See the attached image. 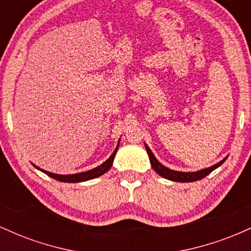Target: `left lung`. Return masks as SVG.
Segmentation results:
<instances>
[{
	"instance_id": "8db88e82",
	"label": "left lung",
	"mask_w": 251,
	"mask_h": 251,
	"mask_svg": "<svg viewBox=\"0 0 251 251\" xmlns=\"http://www.w3.org/2000/svg\"><path fill=\"white\" fill-rule=\"evenodd\" d=\"M145 148H146V152H148L149 158H150V163H151L152 169L157 172L158 175L162 176L163 178H166L169 180H174V181H180V183H189V181H196V180H200L201 178L206 177L209 174H211L215 169H217L218 166H221L222 164L226 162V157L224 158L223 160H221L220 163L215 164V165L210 166V168L200 170V171H196V172H181V171H175V170H171L166 166H164L163 164H160L158 162L157 158L154 157V154L152 153V151L150 150V148L145 144Z\"/></svg>"
}]
</instances>
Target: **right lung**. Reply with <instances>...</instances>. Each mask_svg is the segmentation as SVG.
<instances>
[{"label": "right lung", "mask_w": 251, "mask_h": 251, "mask_svg": "<svg viewBox=\"0 0 251 251\" xmlns=\"http://www.w3.org/2000/svg\"><path fill=\"white\" fill-rule=\"evenodd\" d=\"M119 143H120V140L118 142V145H117L116 150L113 151V153L111 154V157H109L106 162H103L101 165L97 166V168H94L92 170H88V171H86V172H80V174H74V175H57V174H51V172L45 171V170L37 168L36 165H34V166H35L37 170H40V171H42L43 174H46L47 176H50V177L54 178V179H56L59 181H63V183H79V181H86L89 179H94V178L100 177V176L106 174V172L111 169L112 164H113L114 157H116V153L118 151V148H119Z\"/></svg>", "instance_id": "obj_1"}]
</instances>
